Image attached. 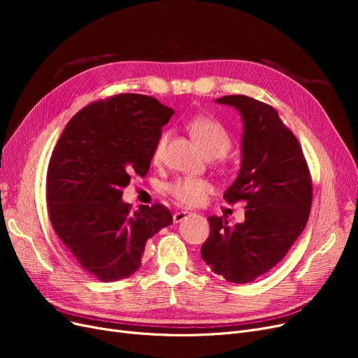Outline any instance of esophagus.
<instances>
[{
	"label": "esophagus",
	"instance_id": "1",
	"mask_svg": "<svg viewBox=\"0 0 358 358\" xmlns=\"http://www.w3.org/2000/svg\"><path fill=\"white\" fill-rule=\"evenodd\" d=\"M188 213H189V212H187V210H179V212H176L175 215H173V221H175L176 224H178V222H182L183 220L187 218Z\"/></svg>",
	"mask_w": 358,
	"mask_h": 358
}]
</instances>
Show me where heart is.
<instances>
[{"label":"heart","instance_id":"obj_1","mask_svg":"<svg viewBox=\"0 0 358 358\" xmlns=\"http://www.w3.org/2000/svg\"><path fill=\"white\" fill-rule=\"evenodd\" d=\"M187 128L192 138L196 140L197 145L208 157L220 158L229 152V149L231 148V137L227 128L213 117L196 116L188 122ZM167 142V133H162L157 138L152 150L154 164H161L162 158H164ZM210 191L212 187L208 180L194 178L176 179L167 185V192L182 206H199Z\"/></svg>","mask_w":358,"mask_h":358}]
</instances>
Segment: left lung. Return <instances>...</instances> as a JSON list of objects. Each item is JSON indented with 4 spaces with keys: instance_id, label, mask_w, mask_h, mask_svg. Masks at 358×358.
Here are the masks:
<instances>
[{
    "instance_id": "1",
    "label": "left lung",
    "mask_w": 358,
    "mask_h": 358,
    "mask_svg": "<svg viewBox=\"0 0 358 358\" xmlns=\"http://www.w3.org/2000/svg\"><path fill=\"white\" fill-rule=\"evenodd\" d=\"M243 119L242 167L224 192L227 203L245 201V221L230 227L209 216L201 258L229 282L248 284L282 259L305 230L312 178L301 146L272 106L246 95H225Z\"/></svg>"
}]
</instances>
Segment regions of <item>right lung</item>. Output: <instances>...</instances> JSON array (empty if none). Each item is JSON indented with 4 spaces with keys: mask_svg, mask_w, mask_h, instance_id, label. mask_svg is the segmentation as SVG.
I'll use <instances>...</instances> for the list:
<instances>
[{
    "mask_svg": "<svg viewBox=\"0 0 358 358\" xmlns=\"http://www.w3.org/2000/svg\"><path fill=\"white\" fill-rule=\"evenodd\" d=\"M171 115L154 96L117 94L76 113L53 148L46 178L52 227L85 272L103 282L137 272L148 239L173 222L159 203L131 213L122 201L131 176L149 171Z\"/></svg>",
    "mask_w": 358,
    "mask_h": 358,
    "instance_id": "obj_1",
    "label": "right lung"
}]
</instances>
